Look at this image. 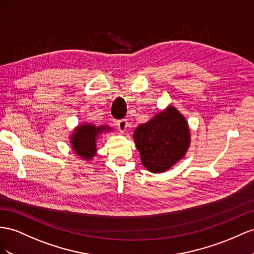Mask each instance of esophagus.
Returning <instances> with one entry per match:
<instances>
[{
	"label": "esophagus",
	"instance_id": "esophagus-1",
	"mask_svg": "<svg viewBox=\"0 0 254 254\" xmlns=\"http://www.w3.org/2000/svg\"><path fill=\"white\" fill-rule=\"evenodd\" d=\"M117 127H118L119 131L121 133H125L127 128V121L126 119H121L117 121Z\"/></svg>",
	"mask_w": 254,
	"mask_h": 254
}]
</instances>
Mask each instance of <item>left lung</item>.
I'll list each match as a JSON object with an SVG mask.
<instances>
[{
    "label": "left lung",
    "instance_id": "8db88e82",
    "mask_svg": "<svg viewBox=\"0 0 254 254\" xmlns=\"http://www.w3.org/2000/svg\"><path fill=\"white\" fill-rule=\"evenodd\" d=\"M133 137L142 165L154 174L168 171L183 159L191 142L188 121L173 105L136 127Z\"/></svg>",
    "mask_w": 254,
    "mask_h": 254
}]
</instances>
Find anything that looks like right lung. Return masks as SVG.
Here are the masks:
<instances>
[{"label":"right lung","instance_id":"obj_1","mask_svg":"<svg viewBox=\"0 0 254 254\" xmlns=\"http://www.w3.org/2000/svg\"><path fill=\"white\" fill-rule=\"evenodd\" d=\"M110 131H113V128L108 126L95 127L92 123H81L69 136L71 149L82 160H92L97 151L96 139L99 135Z\"/></svg>","mask_w":254,"mask_h":254}]
</instances>
